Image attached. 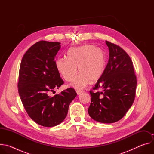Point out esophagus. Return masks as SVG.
Wrapping results in <instances>:
<instances>
[{
	"label": "esophagus",
	"instance_id": "34e87169",
	"mask_svg": "<svg viewBox=\"0 0 154 154\" xmlns=\"http://www.w3.org/2000/svg\"><path fill=\"white\" fill-rule=\"evenodd\" d=\"M76 92H77V94H78V95H80V94H81L83 92V90H77L76 91Z\"/></svg>",
	"mask_w": 154,
	"mask_h": 154
}]
</instances>
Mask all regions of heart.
Masks as SVG:
<instances>
[{
  "mask_svg": "<svg viewBox=\"0 0 154 154\" xmlns=\"http://www.w3.org/2000/svg\"><path fill=\"white\" fill-rule=\"evenodd\" d=\"M105 56L103 51L92 45H85L70 49L67 59L58 58L56 68L63 79L71 82L78 71L80 73L73 81L72 85L82 89L89 83L97 81L105 69Z\"/></svg>",
  "mask_w": 154,
  "mask_h": 154,
  "instance_id": "1",
  "label": "heart"
}]
</instances>
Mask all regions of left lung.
I'll use <instances>...</instances> for the list:
<instances>
[{
  "instance_id": "1",
  "label": "left lung",
  "mask_w": 154,
  "mask_h": 154,
  "mask_svg": "<svg viewBox=\"0 0 154 154\" xmlns=\"http://www.w3.org/2000/svg\"><path fill=\"white\" fill-rule=\"evenodd\" d=\"M105 42L108 62L93 90L90 91L91 100L88 112L94 120L109 124L122 119L132 105L137 80L132 61L126 52L114 43Z\"/></svg>"
}]
</instances>
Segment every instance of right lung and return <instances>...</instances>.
<instances>
[{
    "mask_svg": "<svg viewBox=\"0 0 154 154\" xmlns=\"http://www.w3.org/2000/svg\"><path fill=\"white\" fill-rule=\"evenodd\" d=\"M60 42L40 41L32 46L22 58L18 92L30 118L40 125H58L66 116L70 103L76 97L72 88L51 96L64 83L55 65Z\"/></svg>",
    "mask_w": 154,
    "mask_h": 154,
    "instance_id": "add662e5",
    "label": "right lung"
}]
</instances>
